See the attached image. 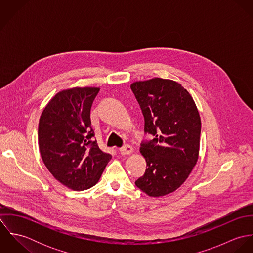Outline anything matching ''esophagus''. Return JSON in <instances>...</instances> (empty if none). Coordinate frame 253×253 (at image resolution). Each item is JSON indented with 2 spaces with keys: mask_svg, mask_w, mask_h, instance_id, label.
Listing matches in <instances>:
<instances>
[{
  "mask_svg": "<svg viewBox=\"0 0 253 253\" xmlns=\"http://www.w3.org/2000/svg\"><path fill=\"white\" fill-rule=\"evenodd\" d=\"M133 152V148L129 145H125L124 147L120 148V153L122 155H130Z\"/></svg>",
  "mask_w": 253,
  "mask_h": 253,
  "instance_id": "34e87169",
  "label": "esophagus"
}]
</instances>
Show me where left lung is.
<instances>
[{
	"instance_id": "left-lung-1",
	"label": "left lung",
	"mask_w": 253,
	"mask_h": 253,
	"mask_svg": "<svg viewBox=\"0 0 253 253\" xmlns=\"http://www.w3.org/2000/svg\"><path fill=\"white\" fill-rule=\"evenodd\" d=\"M144 116V132L154 138L141 143L147 163L135 185L150 197L174 192L197 164L201 118L190 93L180 84L154 78L131 84Z\"/></svg>"
}]
</instances>
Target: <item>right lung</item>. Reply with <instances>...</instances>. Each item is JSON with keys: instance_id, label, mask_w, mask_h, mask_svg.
<instances>
[{"instance_id": "obj_1", "label": "right lung", "mask_w": 253, "mask_h": 253, "mask_svg": "<svg viewBox=\"0 0 253 253\" xmlns=\"http://www.w3.org/2000/svg\"><path fill=\"white\" fill-rule=\"evenodd\" d=\"M98 91V87L59 91L39 122V149L44 166L56 180L74 191L94 186L111 159L91 139L90 109Z\"/></svg>"}]
</instances>
